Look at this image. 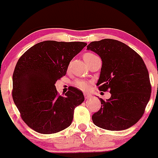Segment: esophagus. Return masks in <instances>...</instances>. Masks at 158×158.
Listing matches in <instances>:
<instances>
[{
  "instance_id": "obj_1",
  "label": "esophagus",
  "mask_w": 158,
  "mask_h": 158,
  "mask_svg": "<svg viewBox=\"0 0 158 158\" xmlns=\"http://www.w3.org/2000/svg\"><path fill=\"white\" fill-rule=\"evenodd\" d=\"M84 97H85L86 99H89L92 97V95L89 94V93H84Z\"/></svg>"
}]
</instances>
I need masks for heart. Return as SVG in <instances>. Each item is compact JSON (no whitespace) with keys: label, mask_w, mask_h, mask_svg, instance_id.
<instances>
[{"label":"heart","mask_w":158,"mask_h":158,"mask_svg":"<svg viewBox=\"0 0 158 158\" xmlns=\"http://www.w3.org/2000/svg\"><path fill=\"white\" fill-rule=\"evenodd\" d=\"M97 57L98 56H96L95 54L91 53V52H87V53L84 54V59L86 63H88L91 60H93L95 58H97ZM74 84H75V86L77 88H79V89H82L84 91L88 90L89 89V86H90V84H89V81H84V80H77Z\"/></svg>","instance_id":"b5f03b06"}]
</instances>
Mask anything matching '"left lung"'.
I'll return each mask as SVG.
<instances>
[{
  "label": "left lung",
  "instance_id": "obj_1",
  "mask_svg": "<svg viewBox=\"0 0 158 158\" xmlns=\"http://www.w3.org/2000/svg\"><path fill=\"white\" fill-rule=\"evenodd\" d=\"M87 50L96 52L102 62L96 85L111 93L101 101L93 114L96 126L108 130H124L135 124L143 115L151 97L149 74L142 57L125 44L113 39L93 41Z\"/></svg>",
  "mask_w": 158,
  "mask_h": 158
}]
</instances>
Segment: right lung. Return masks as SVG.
I'll return each mask as SVG.
<instances>
[{
	"instance_id": "1",
	"label": "right lung",
	"mask_w": 158,
	"mask_h": 158,
	"mask_svg": "<svg viewBox=\"0 0 158 158\" xmlns=\"http://www.w3.org/2000/svg\"><path fill=\"white\" fill-rule=\"evenodd\" d=\"M86 45L46 40L28 49L18 60L13 74V99L23 120L35 131L56 133L72 123L74 108L84 101V94L70 86L59 96L55 84Z\"/></svg>"
}]
</instances>
